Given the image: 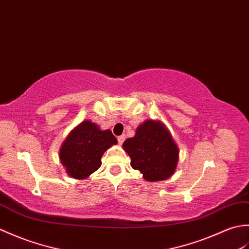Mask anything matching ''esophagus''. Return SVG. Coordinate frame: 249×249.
<instances>
[{
	"mask_svg": "<svg viewBox=\"0 0 249 249\" xmlns=\"http://www.w3.org/2000/svg\"><path fill=\"white\" fill-rule=\"evenodd\" d=\"M117 140H118L119 145H123L124 142V140H125V136H124V135H120V136H118V137H117Z\"/></svg>",
	"mask_w": 249,
	"mask_h": 249,
	"instance_id": "obj_1",
	"label": "esophagus"
}]
</instances>
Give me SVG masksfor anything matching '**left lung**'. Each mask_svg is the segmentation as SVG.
Returning a JSON list of instances; mask_svg holds the SVG:
<instances>
[{
	"instance_id": "1",
	"label": "left lung",
	"mask_w": 249,
	"mask_h": 249,
	"mask_svg": "<svg viewBox=\"0 0 249 249\" xmlns=\"http://www.w3.org/2000/svg\"><path fill=\"white\" fill-rule=\"evenodd\" d=\"M123 147L131 158L132 168L140 170L147 181L169 178L178 163V147L160 121L146 120Z\"/></svg>"
}]
</instances>
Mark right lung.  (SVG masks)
<instances>
[{
    "instance_id": "right-lung-1",
    "label": "right lung",
    "mask_w": 249,
    "mask_h": 249,
    "mask_svg": "<svg viewBox=\"0 0 249 249\" xmlns=\"http://www.w3.org/2000/svg\"><path fill=\"white\" fill-rule=\"evenodd\" d=\"M117 143L112 131H101L89 120L70 132L59 151L60 162L70 177L85 179L101 166L106 150Z\"/></svg>"
}]
</instances>
